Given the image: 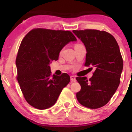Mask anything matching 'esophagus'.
I'll return each mask as SVG.
<instances>
[{
    "label": "esophagus",
    "mask_w": 132,
    "mask_h": 132,
    "mask_svg": "<svg viewBox=\"0 0 132 132\" xmlns=\"http://www.w3.org/2000/svg\"><path fill=\"white\" fill-rule=\"evenodd\" d=\"M70 79H71V80L72 82H76V80L75 76H70Z\"/></svg>",
    "instance_id": "1"
}]
</instances>
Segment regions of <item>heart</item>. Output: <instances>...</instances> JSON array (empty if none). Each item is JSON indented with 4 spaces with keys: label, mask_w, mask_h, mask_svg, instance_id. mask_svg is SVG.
I'll return each instance as SVG.
<instances>
[{
    "label": "heart",
    "mask_w": 132,
    "mask_h": 132,
    "mask_svg": "<svg viewBox=\"0 0 132 132\" xmlns=\"http://www.w3.org/2000/svg\"><path fill=\"white\" fill-rule=\"evenodd\" d=\"M79 44H76L75 46H77V45H79Z\"/></svg>",
    "instance_id": "obj_1"
}]
</instances>
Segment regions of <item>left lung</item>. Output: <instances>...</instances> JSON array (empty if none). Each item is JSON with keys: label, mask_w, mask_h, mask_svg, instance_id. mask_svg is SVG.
Segmentation results:
<instances>
[{"label": "left lung", "mask_w": 132, "mask_h": 132, "mask_svg": "<svg viewBox=\"0 0 132 132\" xmlns=\"http://www.w3.org/2000/svg\"><path fill=\"white\" fill-rule=\"evenodd\" d=\"M73 32L86 47L85 65L95 69L88 80L86 77H76L81 86L80 91L76 93L77 99L90 109L103 107L111 100L120 83L123 61L118 44L111 34L104 30Z\"/></svg>", "instance_id": "8db88e82"}]
</instances>
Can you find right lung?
Returning a JSON list of instances; mask_svg holds the SVG:
<instances>
[{"instance_id": "add662e5", "label": "right lung", "mask_w": 132, "mask_h": 132, "mask_svg": "<svg viewBox=\"0 0 132 132\" xmlns=\"http://www.w3.org/2000/svg\"><path fill=\"white\" fill-rule=\"evenodd\" d=\"M76 38L68 30L35 28L21 41L15 64L17 79L25 100L38 109L54 105L63 88L70 81L69 75H52L50 63L58 59L59 52Z\"/></svg>"}]
</instances>
